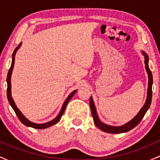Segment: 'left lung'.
Wrapping results in <instances>:
<instances>
[{
	"label": "left lung",
	"instance_id": "1",
	"mask_svg": "<svg viewBox=\"0 0 160 160\" xmlns=\"http://www.w3.org/2000/svg\"><path fill=\"white\" fill-rule=\"evenodd\" d=\"M143 56H144V64H145V68H146L147 72L148 74V95H147V99L145 104H144L142 108L138 112V113L135 116V117L127 123L122 125L121 126H112L107 125L99 120L98 116L97 114L96 109H95V106L94 102H93L92 98L90 97V100H89V105H90V109L92 112V115L93 120L95 126L98 127L99 129L102 130V131L108 133H113V134H118V133H123L129 131V130L135 128L139 122H141V120L143 119L144 116L148 110L149 109L150 104H151L152 101V84H153V76H152L151 71L149 68L148 66V61H149V58H148V54H146L144 52L142 51Z\"/></svg>",
	"mask_w": 160,
	"mask_h": 160
}]
</instances>
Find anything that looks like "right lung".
<instances>
[{
    "mask_svg": "<svg viewBox=\"0 0 160 160\" xmlns=\"http://www.w3.org/2000/svg\"><path fill=\"white\" fill-rule=\"evenodd\" d=\"M22 45V43H20V44L15 49V50H14L13 53H12V64H11V66H10V68L9 70L8 71V74H7V98H8V102L11 105V107L12 108V109L14 110V111H15L16 116L18 117V118H19V120L21 121L22 123L25 125V126H28V127H32L34 128H38V129H43V128H48L49 126H52L53 125L56 124L57 122H58V121L60 120V119H61L62 116L63 115L64 113V111H65V108H66V106H67L68 103L69 102V101L71 100V98H72L73 96H74V95L76 93L77 90H74L71 93L68 95V97L67 98H66V100L65 101V102H64L63 105H62V108L61 109V111H60L59 113H58V115L57 116L56 118L54 119V120L49 121L48 122H46V123H41V124H38V123H34V122H31L30 120H28L26 117L24 116L22 113V112L19 111V108L16 107L15 102H14L13 99L12 98V95H11V75H12V69H13V67H14V62H15V56H16V51L19 49V48L20 47H21Z\"/></svg>",
    "mask_w": 160,
    "mask_h": 160,
    "instance_id": "1",
    "label": "right lung"
}]
</instances>
